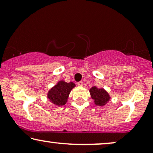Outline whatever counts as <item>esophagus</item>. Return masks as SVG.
Masks as SVG:
<instances>
[{
    "label": "esophagus",
    "instance_id": "esophagus-1",
    "mask_svg": "<svg viewBox=\"0 0 153 153\" xmlns=\"http://www.w3.org/2000/svg\"><path fill=\"white\" fill-rule=\"evenodd\" d=\"M77 85H78L79 86H83V83L82 81H79V82L77 83Z\"/></svg>",
    "mask_w": 153,
    "mask_h": 153
}]
</instances>
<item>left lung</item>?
<instances>
[{"mask_svg":"<svg viewBox=\"0 0 153 153\" xmlns=\"http://www.w3.org/2000/svg\"><path fill=\"white\" fill-rule=\"evenodd\" d=\"M90 93L91 98L97 106H104L111 99L109 94L104 88H97L96 86H93L90 89Z\"/></svg>","mask_w":153,"mask_h":153,"instance_id":"8db88e82","label":"left lung"}]
</instances>
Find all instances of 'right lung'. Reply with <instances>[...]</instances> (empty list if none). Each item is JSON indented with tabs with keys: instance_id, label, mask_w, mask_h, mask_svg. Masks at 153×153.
I'll return each mask as SVG.
<instances>
[{
	"instance_id": "right-lung-1",
	"label": "right lung",
	"mask_w": 153,
	"mask_h": 153,
	"mask_svg": "<svg viewBox=\"0 0 153 153\" xmlns=\"http://www.w3.org/2000/svg\"><path fill=\"white\" fill-rule=\"evenodd\" d=\"M76 86L73 82L67 83L64 81H58L56 85L48 92L47 98L56 106H62L68 102L71 91Z\"/></svg>"
}]
</instances>
